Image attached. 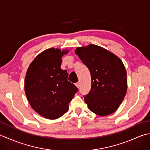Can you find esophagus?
<instances>
[{"mask_svg": "<svg viewBox=\"0 0 150 150\" xmlns=\"http://www.w3.org/2000/svg\"><path fill=\"white\" fill-rule=\"evenodd\" d=\"M75 86L79 88L80 87V83H79V82H77V83H75Z\"/></svg>", "mask_w": 150, "mask_h": 150, "instance_id": "1", "label": "esophagus"}]
</instances>
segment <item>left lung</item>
Masks as SVG:
<instances>
[{
    "mask_svg": "<svg viewBox=\"0 0 150 150\" xmlns=\"http://www.w3.org/2000/svg\"><path fill=\"white\" fill-rule=\"evenodd\" d=\"M75 53L91 73V90L84 97L88 108L99 116L113 113L127 91L126 70L122 60L95 44L78 47Z\"/></svg>",
    "mask_w": 150,
    "mask_h": 150,
    "instance_id": "8db88e82",
    "label": "left lung"
}]
</instances>
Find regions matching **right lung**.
Listing matches in <instances>:
<instances>
[{"mask_svg":"<svg viewBox=\"0 0 150 150\" xmlns=\"http://www.w3.org/2000/svg\"><path fill=\"white\" fill-rule=\"evenodd\" d=\"M68 50L47 49L39 54L28 68L24 90L31 108L40 115L57 119L67 112L78 91L68 81V73L60 68L62 57Z\"/></svg>","mask_w":150,"mask_h":150,"instance_id":"add662e5","label":"right lung"}]
</instances>
